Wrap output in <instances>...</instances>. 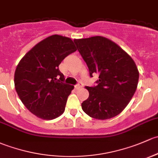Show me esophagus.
Wrapping results in <instances>:
<instances>
[{"instance_id":"esophagus-1","label":"esophagus","mask_w":158,"mask_h":158,"mask_svg":"<svg viewBox=\"0 0 158 158\" xmlns=\"http://www.w3.org/2000/svg\"><path fill=\"white\" fill-rule=\"evenodd\" d=\"M82 85H82V82H79V83H78L77 85H75V89H81V88L82 87Z\"/></svg>"}]
</instances>
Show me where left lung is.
Here are the masks:
<instances>
[{"label":"left lung","instance_id":"left-lung-1","mask_svg":"<svg viewBox=\"0 0 158 158\" xmlns=\"http://www.w3.org/2000/svg\"><path fill=\"white\" fill-rule=\"evenodd\" d=\"M89 69L99 75L96 86H86L89 92L82 108L89 117L107 119L120 114L137 89L139 73L132 57L114 41L102 36L75 39Z\"/></svg>","mask_w":158,"mask_h":158}]
</instances>
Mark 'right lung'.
Masks as SVG:
<instances>
[{
	"mask_svg": "<svg viewBox=\"0 0 158 158\" xmlns=\"http://www.w3.org/2000/svg\"><path fill=\"white\" fill-rule=\"evenodd\" d=\"M76 51L72 39L54 35L35 45L16 66V92L26 108L39 118L55 119L65 110L74 86L63 82L59 65Z\"/></svg>",
	"mask_w": 158,
	"mask_h": 158,
	"instance_id": "add662e5",
	"label": "right lung"
}]
</instances>
